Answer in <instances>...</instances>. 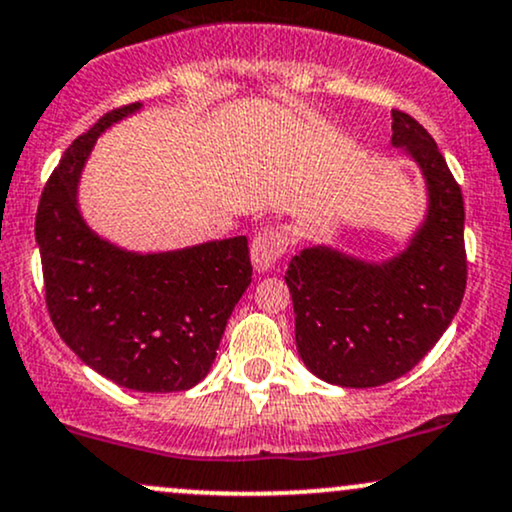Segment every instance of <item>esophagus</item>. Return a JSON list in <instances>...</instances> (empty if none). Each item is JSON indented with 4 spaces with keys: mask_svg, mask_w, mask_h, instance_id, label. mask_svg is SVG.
Returning <instances> with one entry per match:
<instances>
[{
    "mask_svg": "<svg viewBox=\"0 0 512 512\" xmlns=\"http://www.w3.org/2000/svg\"><path fill=\"white\" fill-rule=\"evenodd\" d=\"M286 245L289 243H286L284 228L267 226L262 231H257V236L252 238L250 245V257L257 272H269L281 260V255L286 252Z\"/></svg>",
    "mask_w": 512,
    "mask_h": 512,
    "instance_id": "esophagus-1",
    "label": "esophagus"
}]
</instances>
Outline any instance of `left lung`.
<instances>
[{
  "instance_id": "left-lung-1",
  "label": "left lung",
  "mask_w": 512,
  "mask_h": 512,
  "mask_svg": "<svg viewBox=\"0 0 512 512\" xmlns=\"http://www.w3.org/2000/svg\"><path fill=\"white\" fill-rule=\"evenodd\" d=\"M392 149L421 170L424 219L385 260L337 245H308L286 269L298 356L339 387H378L402 378L448 330L467 286L464 202L431 134L392 110Z\"/></svg>"
}]
</instances>
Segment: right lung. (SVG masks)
Wrapping results in <instances>:
<instances>
[{"label":"right lung","mask_w":512,"mask_h":512,"mask_svg":"<svg viewBox=\"0 0 512 512\" xmlns=\"http://www.w3.org/2000/svg\"><path fill=\"white\" fill-rule=\"evenodd\" d=\"M132 103L64 151L35 216L52 325L88 368L137 392L202 383L236 303L252 281L248 238L139 252L93 231L79 185L96 139L139 113Z\"/></svg>","instance_id":"right-lung-1"}]
</instances>
